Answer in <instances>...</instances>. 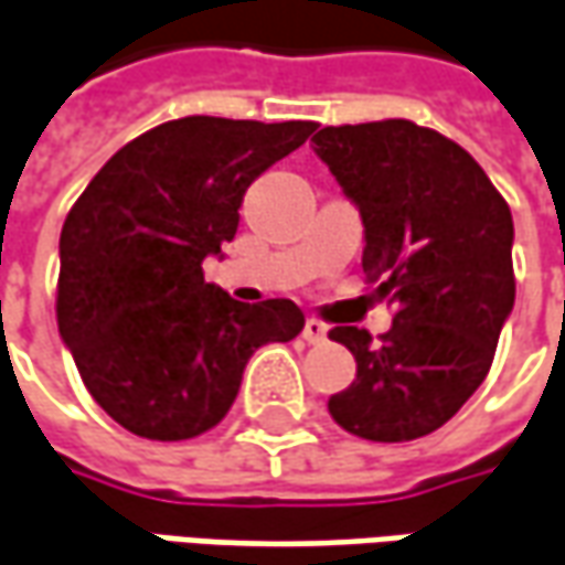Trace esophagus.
Instances as JSON below:
<instances>
[{"mask_svg": "<svg viewBox=\"0 0 565 565\" xmlns=\"http://www.w3.org/2000/svg\"><path fill=\"white\" fill-rule=\"evenodd\" d=\"M302 340H306V343H312V347H318V343H324V340H328V328H324L318 318H309V321H306V328H302Z\"/></svg>", "mask_w": 565, "mask_h": 565, "instance_id": "obj_1", "label": "esophagus"}]
</instances>
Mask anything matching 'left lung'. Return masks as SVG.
<instances>
[{
	"mask_svg": "<svg viewBox=\"0 0 565 565\" xmlns=\"http://www.w3.org/2000/svg\"><path fill=\"white\" fill-rule=\"evenodd\" d=\"M312 141L362 213V268L395 309L377 343L331 331L355 355V380L328 412L359 439H420L492 367L516 297L510 206L460 145L412 120L324 126Z\"/></svg>",
	"mask_w": 565,
	"mask_h": 565,
	"instance_id": "left-lung-1",
	"label": "left lung"
}]
</instances>
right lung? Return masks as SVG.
Wrapping results in <instances>:
<instances>
[{
	"mask_svg": "<svg viewBox=\"0 0 565 565\" xmlns=\"http://www.w3.org/2000/svg\"><path fill=\"white\" fill-rule=\"evenodd\" d=\"M318 122L182 117L132 138L61 228L57 331L92 398L141 439L182 443L228 414L250 355L294 340L290 299L247 306L203 281L256 175Z\"/></svg>",
	"mask_w": 565,
	"mask_h": 565,
	"instance_id": "right-lung-1",
	"label": "right lung"
}]
</instances>
